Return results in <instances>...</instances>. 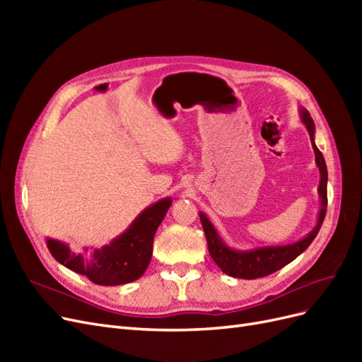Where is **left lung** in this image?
Masks as SVG:
<instances>
[{
    "label": "left lung",
    "instance_id": "8db88e82",
    "mask_svg": "<svg viewBox=\"0 0 362 362\" xmlns=\"http://www.w3.org/2000/svg\"><path fill=\"white\" fill-rule=\"evenodd\" d=\"M300 112H302L300 115L302 122L305 124L306 129H308L310 137H311V145L315 152V163L320 169L319 194L322 199V210L319 214V222H317L313 231L305 238H302L300 242H296L287 246H269V247L254 249L250 252H238L234 249H229L222 242L221 237L217 235L211 222L208 221L205 214L201 213L199 217H201V223L206 238L208 252H210V255L214 259L216 264L229 276L242 278V279H257V278L272 275V273H275L284 266H287L288 262H291L294 258H298L302 252L313 243V240L320 231L322 223L326 216V208H327V169H326L323 154L314 144L315 128H314L313 117L310 116L308 110H305V108H302Z\"/></svg>",
    "mask_w": 362,
    "mask_h": 362
}]
</instances>
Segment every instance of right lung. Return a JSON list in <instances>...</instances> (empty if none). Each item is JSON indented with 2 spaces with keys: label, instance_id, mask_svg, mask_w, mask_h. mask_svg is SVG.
<instances>
[{
  "label": "right lung",
  "instance_id": "obj_1",
  "mask_svg": "<svg viewBox=\"0 0 362 362\" xmlns=\"http://www.w3.org/2000/svg\"><path fill=\"white\" fill-rule=\"evenodd\" d=\"M172 201L163 199L141 213L127 231L103 249H84L75 254L57 240L48 238L51 255L64 267L89 278L98 286H120L144 275L151 257L152 243L158 225L168 213Z\"/></svg>",
  "mask_w": 362,
  "mask_h": 362
}]
</instances>
